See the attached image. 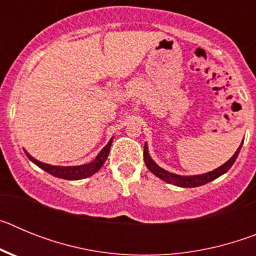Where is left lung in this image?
Instances as JSON below:
<instances>
[{"instance_id":"obj_1","label":"left lung","mask_w":256,"mask_h":256,"mask_svg":"<svg viewBox=\"0 0 256 256\" xmlns=\"http://www.w3.org/2000/svg\"><path fill=\"white\" fill-rule=\"evenodd\" d=\"M242 144L244 141L241 142L240 148H237V151L234 154V156H232L228 162H226L224 164L220 165L219 168L214 169V170L212 172H208V173H204V174H198V176H178V174L170 173V172L160 168L159 165L156 164V162L151 159L150 154H148V144H144V164H146V166L150 169L151 173L155 174L156 177H159L160 180H165L166 183H170V184H174V186H178V187H184V188H192V187H198V186H202V184H206V183L212 182V180L220 177L222 174L227 173V172L230 169V166L234 165V162H236L237 156H238L240 154V150H241V148H242Z\"/></svg>"}]
</instances>
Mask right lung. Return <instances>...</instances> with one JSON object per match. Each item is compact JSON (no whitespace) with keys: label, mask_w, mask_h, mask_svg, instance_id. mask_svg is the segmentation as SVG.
<instances>
[{"label":"right lung","mask_w":256,"mask_h":256,"mask_svg":"<svg viewBox=\"0 0 256 256\" xmlns=\"http://www.w3.org/2000/svg\"><path fill=\"white\" fill-rule=\"evenodd\" d=\"M112 142V138L108 142V144L98 152V155H97L96 158H94V160H92L91 162L83 165H74V166H58V165L46 164V162H40V160L34 159V158L29 155L26 150L24 151H26V155L28 156V159L30 160V162H34V164L38 165L40 169H44V172L50 173L51 176H54V177L62 178V180H83V178L91 177V176H94L96 172L100 170V168L105 164L106 159H108Z\"/></svg>","instance_id":"add662e5"}]
</instances>
